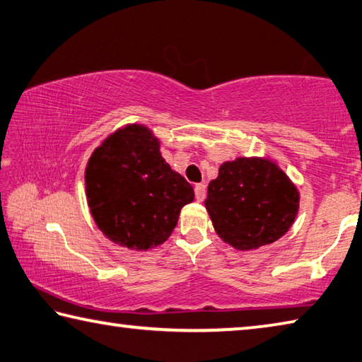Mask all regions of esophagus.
<instances>
[{
	"instance_id": "obj_1",
	"label": "esophagus",
	"mask_w": 362,
	"mask_h": 362,
	"mask_svg": "<svg viewBox=\"0 0 362 362\" xmlns=\"http://www.w3.org/2000/svg\"><path fill=\"white\" fill-rule=\"evenodd\" d=\"M194 196L198 201H202L206 198V185H204V183H198V185L194 187Z\"/></svg>"
}]
</instances>
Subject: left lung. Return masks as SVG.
Segmentation results:
<instances>
[{"label":"left lung","instance_id":"left-lung-1","mask_svg":"<svg viewBox=\"0 0 362 362\" xmlns=\"http://www.w3.org/2000/svg\"><path fill=\"white\" fill-rule=\"evenodd\" d=\"M204 204L223 240L252 250L272 244L291 228L299 193L272 161L238 158L221 164Z\"/></svg>","mask_w":362,"mask_h":362}]
</instances>
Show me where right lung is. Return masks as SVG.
Listing matches in <instances>:
<instances>
[{
	"label": "right lung",
	"mask_w": 362,
	"mask_h": 362,
	"mask_svg": "<svg viewBox=\"0 0 362 362\" xmlns=\"http://www.w3.org/2000/svg\"><path fill=\"white\" fill-rule=\"evenodd\" d=\"M85 185L98 228L133 250L168 240L180 209L194 199L193 187L163 160L158 139L141 124L115 131L95 150Z\"/></svg>",
	"instance_id": "add662e5"
}]
</instances>
